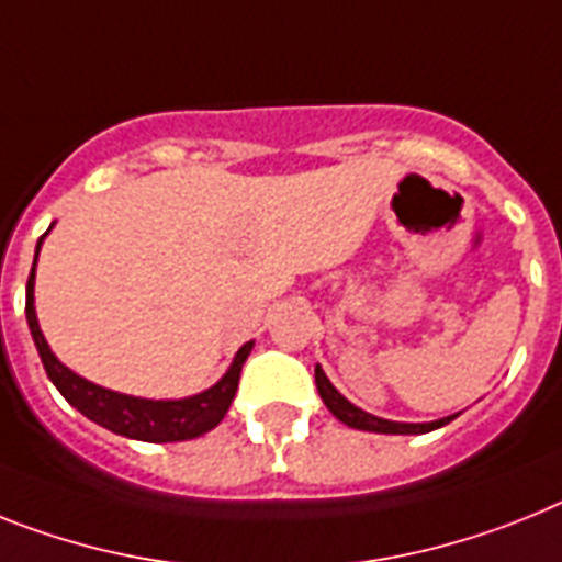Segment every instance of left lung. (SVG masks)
<instances>
[{"instance_id":"obj_1","label":"left lung","mask_w":562,"mask_h":562,"mask_svg":"<svg viewBox=\"0 0 562 562\" xmlns=\"http://www.w3.org/2000/svg\"><path fill=\"white\" fill-rule=\"evenodd\" d=\"M315 386H318V395L321 401L327 404V409L333 412L340 424H347L349 429L378 431V435H426V431L440 429V426H446L449 420L458 418V415H449V418L431 420V424H401V420H386L378 418V415H369V412H363L361 406H355L352 401H347V397L335 390L333 383H329L327 372L321 369V363L315 367Z\"/></svg>"}]
</instances>
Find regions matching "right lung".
I'll use <instances>...</instances> for the list:
<instances>
[{
  "label": "right lung",
  "mask_w": 562,
  "mask_h": 562,
  "mask_svg": "<svg viewBox=\"0 0 562 562\" xmlns=\"http://www.w3.org/2000/svg\"><path fill=\"white\" fill-rule=\"evenodd\" d=\"M53 224L47 227V233ZM47 233L36 241V256H33V270L27 278L25 292V315L27 327H31L33 344L40 349L42 367H45L47 378L53 386L61 392L67 404L79 409L85 418L93 424L104 426V429L116 431L122 438L144 440V443H179V440L201 438L204 431L215 429L227 415L229 404H233L235 390H238V378H241V367L247 361V355L252 352V340H247L238 352H235L233 363L210 390L199 392L190 397H172V401H153V397H136L124 395V392L108 390L99 383L88 381V378L76 375L74 369L53 355L50 344L45 340L36 318V299H33V286H36V261H40V249L45 244Z\"/></svg>",
  "instance_id": "obj_1"
}]
</instances>
